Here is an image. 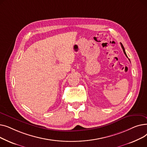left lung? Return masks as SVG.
Instances as JSON below:
<instances>
[{"mask_svg": "<svg viewBox=\"0 0 147 147\" xmlns=\"http://www.w3.org/2000/svg\"><path fill=\"white\" fill-rule=\"evenodd\" d=\"M120 45H121V48H122V49H123V52H124V53L125 54V55L127 57V55H126V52H125V48H124V46H123V45H122V43H120Z\"/></svg>", "mask_w": 147, "mask_h": 147, "instance_id": "1", "label": "left lung"}]
</instances>
